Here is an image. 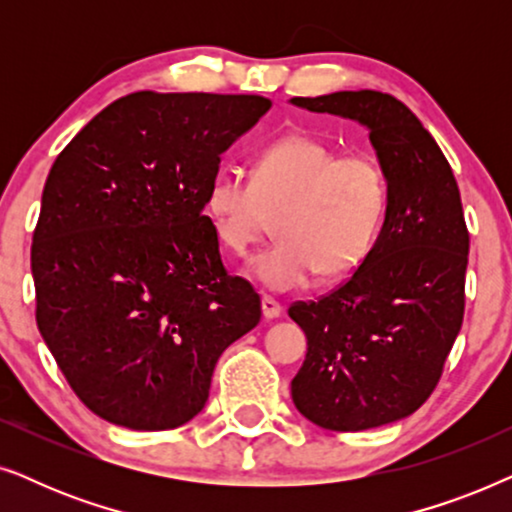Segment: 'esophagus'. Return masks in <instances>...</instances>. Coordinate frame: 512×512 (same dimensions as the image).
I'll return each mask as SVG.
<instances>
[{"label":"esophagus","mask_w":512,"mask_h":512,"mask_svg":"<svg viewBox=\"0 0 512 512\" xmlns=\"http://www.w3.org/2000/svg\"><path fill=\"white\" fill-rule=\"evenodd\" d=\"M261 305H263V317L265 319H277L279 314H282V303H279V300H275V298L265 296Z\"/></svg>","instance_id":"esophagus-1"}]
</instances>
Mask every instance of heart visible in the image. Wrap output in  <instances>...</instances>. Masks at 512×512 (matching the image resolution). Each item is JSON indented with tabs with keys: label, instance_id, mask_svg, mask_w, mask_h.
Instances as JSON below:
<instances>
[{
	"label": "heart",
	"instance_id": "1",
	"mask_svg": "<svg viewBox=\"0 0 512 512\" xmlns=\"http://www.w3.org/2000/svg\"><path fill=\"white\" fill-rule=\"evenodd\" d=\"M389 207L380 160L342 153L312 135H286L258 153L254 174L221 167L207 186V212L221 244L247 254L279 226V240L251 261L270 291L303 289L352 272L377 240Z\"/></svg>",
	"mask_w": 512,
	"mask_h": 512
}]
</instances>
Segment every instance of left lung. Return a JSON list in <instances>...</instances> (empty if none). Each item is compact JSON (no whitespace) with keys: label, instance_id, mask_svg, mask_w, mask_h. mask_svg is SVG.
Instances as JSON below:
<instances>
[{"label":"left lung","instance_id":"left-lung-1","mask_svg":"<svg viewBox=\"0 0 512 512\" xmlns=\"http://www.w3.org/2000/svg\"><path fill=\"white\" fill-rule=\"evenodd\" d=\"M370 130L389 179L382 233L354 275L289 317L307 335L291 380L300 415L328 431H366L422 408L443 375L466 305L468 228L452 167L394 95L340 90L293 97Z\"/></svg>","mask_w":512,"mask_h":512}]
</instances>
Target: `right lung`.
<instances>
[{
	"label": "right lung",
	"instance_id": "add662e5",
	"mask_svg": "<svg viewBox=\"0 0 512 512\" xmlns=\"http://www.w3.org/2000/svg\"><path fill=\"white\" fill-rule=\"evenodd\" d=\"M263 95L139 90L55 158L32 237L37 326L81 403L135 431L205 408L223 349L261 321L205 216L221 153Z\"/></svg>",
	"mask_w": 512,
	"mask_h": 512
}]
</instances>
